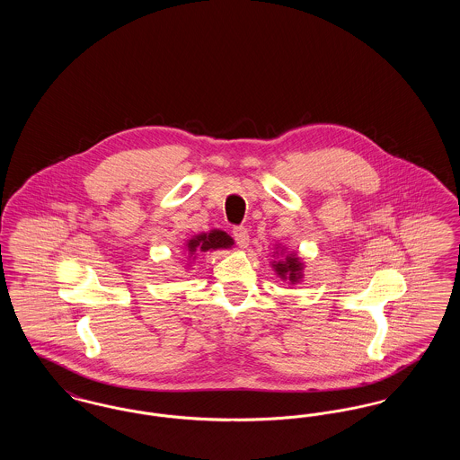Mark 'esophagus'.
Wrapping results in <instances>:
<instances>
[{"mask_svg": "<svg viewBox=\"0 0 460 460\" xmlns=\"http://www.w3.org/2000/svg\"><path fill=\"white\" fill-rule=\"evenodd\" d=\"M233 238L240 244V246H246L248 241H250V234H248V229L244 226H236L233 229Z\"/></svg>", "mask_w": 460, "mask_h": 460, "instance_id": "esophagus-1", "label": "esophagus"}]
</instances>
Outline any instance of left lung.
Returning <instances> with one entry per match:
<instances>
[{
  "instance_id": "1",
  "label": "left lung",
  "mask_w": 460,
  "mask_h": 460,
  "mask_svg": "<svg viewBox=\"0 0 460 460\" xmlns=\"http://www.w3.org/2000/svg\"><path fill=\"white\" fill-rule=\"evenodd\" d=\"M300 269H302V265L298 262V259H291V257H288L286 259V262L276 263V270H278V274L279 276H283L285 278L286 274L289 276V281H296L298 279V272H300Z\"/></svg>"
}]
</instances>
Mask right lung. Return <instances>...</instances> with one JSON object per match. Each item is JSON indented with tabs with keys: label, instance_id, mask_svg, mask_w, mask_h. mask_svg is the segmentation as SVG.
<instances>
[{
	"label": "right lung",
	"instance_id": "obj_1",
	"mask_svg": "<svg viewBox=\"0 0 460 460\" xmlns=\"http://www.w3.org/2000/svg\"><path fill=\"white\" fill-rule=\"evenodd\" d=\"M233 244L231 236H227L222 231H212L208 234H199L195 240L190 241L188 248L190 252H207L216 248H229Z\"/></svg>",
	"mask_w": 460,
	"mask_h": 460
}]
</instances>
